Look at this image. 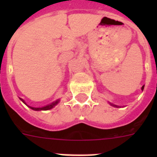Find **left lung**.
<instances>
[{
	"instance_id": "8db88e82",
	"label": "left lung",
	"mask_w": 157,
	"mask_h": 157,
	"mask_svg": "<svg viewBox=\"0 0 157 157\" xmlns=\"http://www.w3.org/2000/svg\"><path fill=\"white\" fill-rule=\"evenodd\" d=\"M144 86H142V87H141V90L143 91V90H144ZM111 105H112V106H113V107H116V108H120V106H118V105H113V104H112V103H109Z\"/></svg>"
}]
</instances>
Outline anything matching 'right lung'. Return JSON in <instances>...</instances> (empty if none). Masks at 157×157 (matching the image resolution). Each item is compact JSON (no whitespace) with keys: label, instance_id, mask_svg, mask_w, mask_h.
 <instances>
[{"label":"right lung","instance_id":"obj_1","mask_svg":"<svg viewBox=\"0 0 157 157\" xmlns=\"http://www.w3.org/2000/svg\"><path fill=\"white\" fill-rule=\"evenodd\" d=\"M19 99L21 100V101H23V103L25 104V105H27V104H26V102H25V101H24V100L22 99V98H19ZM59 100H57V101H53V102H52V103L49 104V105H46V106L41 107V108H34V107L28 106V105H27V106L29 107V108H30V109H33V110H34V111H41V110L45 111V110H49V109H52V108H53V107H55V106H56V105H57L58 103H59Z\"/></svg>","mask_w":157,"mask_h":157}]
</instances>
